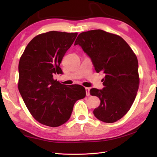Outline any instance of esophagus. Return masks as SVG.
<instances>
[{
  "mask_svg": "<svg viewBox=\"0 0 157 157\" xmlns=\"http://www.w3.org/2000/svg\"><path fill=\"white\" fill-rule=\"evenodd\" d=\"M86 96H90V88H86Z\"/></svg>",
  "mask_w": 157,
  "mask_h": 157,
  "instance_id": "34e87169",
  "label": "esophagus"
}]
</instances>
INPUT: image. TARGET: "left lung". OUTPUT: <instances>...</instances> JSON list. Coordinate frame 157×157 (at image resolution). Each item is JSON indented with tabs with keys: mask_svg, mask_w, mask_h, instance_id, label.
Masks as SVG:
<instances>
[{
	"mask_svg": "<svg viewBox=\"0 0 157 157\" xmlns=\"http://www.w3.org/2000/svg\"><path fill=\"white\" fill-rule=\"evenodd\" d=\"M74 45L81 46L96 72L105 75L104 88L90 91L101 100L93 111L94 116L105 123L118 121L131 108L139 87L138 62L134 52L119 36L101 29L81 33Z\"/></svg>",
	"mask_w": 157,
	"mask_h": 157,
	"instance_id": "1",
	"label": "left lung"
}]
</instances>
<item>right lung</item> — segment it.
<instances>
[{
  "label": "right lung",
  "mask_w": 157,
  "mask_h": 157,
  "mask_svg": "<svg viewBox=\"0 0 157 157\" xmlns=\"http://www.w3.org/2000/svg\"><path fill=\"white\" fill-rule=\"evenodd\" d=\"M78 33L51 31L29 42L19 63L18 88L36 120L58 127L69 120L75 102L86 96L80 85L62 84L53 79L62 74L60 64Z\"/></svg>",
  "instance_id": "add662e5"
}]
</instances>
